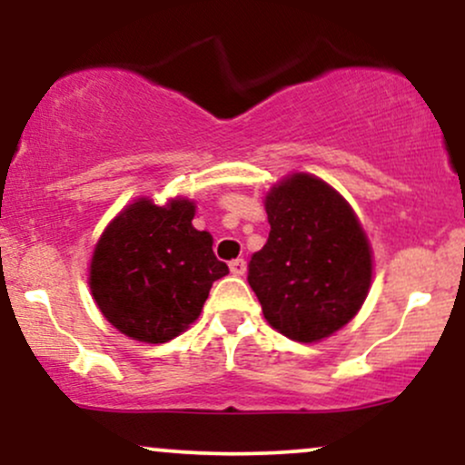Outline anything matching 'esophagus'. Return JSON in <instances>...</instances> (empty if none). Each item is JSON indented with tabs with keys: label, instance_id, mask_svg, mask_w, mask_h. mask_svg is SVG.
I'll return each mask as SVG.
<instances>
[{
	"label": "esophagus",
	"instance_id": "1",
	"mask_svg": "<svg viewBox=\"0 0 465 465\" xmlns=\"http://www.w3.org/2000/svg\"><path fill=\"white\" fill-rule=\"evenodd\" d=\"M229 269H232L233 275H244L247 273V262H244L242 258L232 260V262H229Z\"/></svg>",
	"mask_w": 465,
	"mask_h": 465
}]
</instances>
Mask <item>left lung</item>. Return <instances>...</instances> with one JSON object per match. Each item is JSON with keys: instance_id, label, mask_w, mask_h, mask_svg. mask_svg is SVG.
Instances as JSON below:
<instances>
[{"instance_id": "8db88e82", "label": "left lung", "mask_w": 465, "mask_h": 465, "mask_svg": "<svg viewBox=\"0 0 465 465\" xmlns=\"http://www.w3.org/2000/svg\"><path fill=\"white\" fill-rule=\"evenodd\" d=\"M269 240L251 255L249 286L277 332L314 343L354 319L371 284V249L350 203L312 174L273 185Z\"/></svg>"}]
</instances>
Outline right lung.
<instances>
[{
  "mask_svg": "<svg viewBox=\"0 0 465 465\" xmlns=\"http://www.w3.org/2000/svg\"><path fill=\"white\" fill-rule=\"evenodd\" d=\"M194 203L140 199L106 225L89 286L106 322L143 343H165L199 319L210 288L229 273L212 236L192 225Z\"/></svg>",
  "mask_w": 465,
  "mask_h": 465,
  "instance_id": "obj_1",
  "label": "right lung"
}]
</instances>
